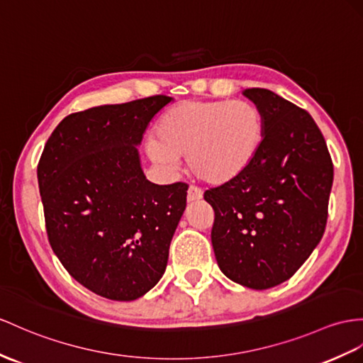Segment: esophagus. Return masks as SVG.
I'll return each instance as SVG.
<instances>
[{"mask_svg":"<svg viewBox=\"0 0 363 363\" xmlns=\"http://www.w3.org/2000/svg\"><path fill=\"white\" fill-rule=\"evenodd\" d=\"M203 197V191L197 186H189L188 189V201H197Z\"/></svg>","mask_w":363,"mask_h":363,"instance_id":"obj_1","label":"esophagus"}]
</instances>
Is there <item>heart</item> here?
<instances>
[{
	"label": "heart",
	"mask_w": 363,
	"mask_h": 363,
	"mask_svg": "<svg viewBox=\"0 0 363 363\" xmlns=\"http://www.w3.org/2000/svg\"><path fill=\"white\" fill-rule=\"evenodd\" d=\"M263 115L245 100H186L163 113L157 140L147 154L162 169L172 172L188 155L191 172L211 184L242 175L257 157L263 140Z\"/></svg>",
	"instance_id": "obj_1"
}]
</instances>
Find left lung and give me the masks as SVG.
Segmentation results:
<instances>
[{
	"label": "left lung",
	"mask_w": 363,
	"mask_h": 363,
	"mask_svg": "<svg viewBox=\"0 0 363 363\" xmlns=\"http://www.w3.org/2000/svg\"><path fill=\"white\" fill-rule=\"evenodd\" d=\"M243 95L263 115L257 157L237 179L211 188V231L218 268L252 289L294 276L319 245L328 218L333 162L305 109L260 87Z\"/></svg>",
	"instance_id": "8db88e82"
}]
</instances>
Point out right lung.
<instances>
[{"label":"right lung","instance_id":"obj_1","mask_svg":"<svg viewBox=\"0 0 363 363\" xmlns=\"http://www.w3.org/2000/svg\"><path fill=\"white\" fill-rule=\"evenodd\" d=\"M171 101L154 95L70 113L41 154L49 243L70 276L101 297L135 300L166 269L188 184L149 182L137 146Z\"/></svg>","mask_w":363,"mask_h":363}]
</instances>
